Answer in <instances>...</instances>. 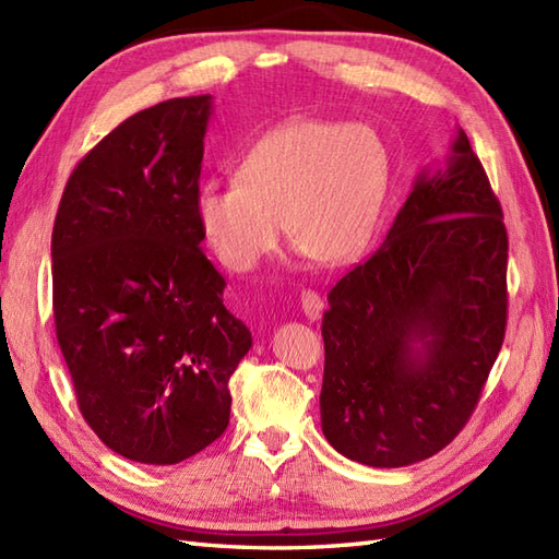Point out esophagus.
<instances>
[{
	"instance_id": "34e87169",
	"label": "esophagus",
	"mask_w": 559,
	"mask_h": 559,
	"mask_svg": "<svg viewBox=\"0 0 559 559\" xmlns=\"http://www.w3.org/2000/svg\"><path fill=\"white\" fill-rule=\"evenodd\" d=\"M299 307H302V313L309 321H319L323 313V299L313 290H305L302 297H299Z\"/></svg>"
}]
</instances>
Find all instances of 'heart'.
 <instances>
[{"mask_svg":"<svg viewBox=\"0 0 559 559\" xmlns=\"http://www.w3.org/2000/svg\"><path fill=\"white\" fill-rule=\"evenodd\" d=\"M238 181L195 191V219L219 262L250 271L285 226L319 264L354 260L373 236L390 193L392 157L366 124L290 120L242 157Z\"/></svg>","mask_w":559,"mask_h":559,"instance_id":"heart-1","label":"heart"}]
</instances>
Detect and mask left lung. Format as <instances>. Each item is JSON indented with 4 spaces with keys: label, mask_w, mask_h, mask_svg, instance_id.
<instances>
[{
    "label": "left lung",
    "mask_w": 559,
    "mask_h": 559,
    "mask_svg": "<svg viewBox=\"0 0 559 559\" xmlns=\"http://www.w3.org/2000/svg\"><path fill=\"white\" fill-rule=\"evenodd\" d=\"M506 269L503 212L457 127L382 246L328 293L321 429L337 453L404 467L453 441L503 345Z\"/></svg>",
    "instance_id": "1"
}]
</instances>
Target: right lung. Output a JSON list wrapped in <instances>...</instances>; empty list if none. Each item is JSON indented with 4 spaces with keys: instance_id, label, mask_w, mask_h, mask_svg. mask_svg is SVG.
Returning <instances> with one entry per match:
<instances>
[{
    "instance_id": "add662e5",
    "label": "right lung",
    "mask_w": 559,
    "mask_h": 559,
    "mask_svg": "<svg viewBox=\"0 0 559 559\" xmlns=\"http://www.w3.org/2000/svg\"><path fill=\"white\" fill-rule=\"evenodd\" d=\"M212 110L203 94L127 118L82 157L53 224V321L78 406L143 465L222 437L228 380L252 347L195 219Z\"/></svg>"
}]
</instances>
